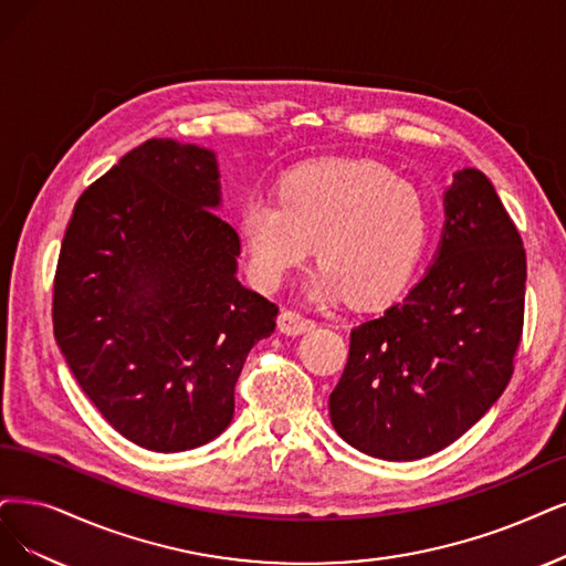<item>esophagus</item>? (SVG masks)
<instances>
[{
  "mask_svg": "<svg viewBox=\"0 0 566 566\" xmlns=\"http://www.w3.org/2000/svg\"><path fill=\"white\" fill-rule=\"evenodd\" d=\"M277 326L282 333H286V336H301V333L315 328L317 322L301 315V312H296V310H282Z\"/></svg>",
  "mask_w": 566,
  "mask_h": 566,
  "instance_id": "esophagus-1",
  "label": "esophagus"
}]
</instances>
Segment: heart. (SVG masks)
Returning a JSON list of instances; mask_svg holds the SVG:
<instances>
[{"label":"heart","mask_w":566,"mask_h":566,"mask_svg":"<svg viewBox=\"0 0 566 566\" xmlns=\"http://www.w3.org/2000/svg\"><path fill=\"white\" fill-rule=\"evenodd\" d=\"M238 230L261 289H277L315 247L322 268L310 294L375 307L412 280L431 235V207L420 188L380 163L326 158L289 170L277 202L249 198Z\"/></svg>","instance_id":"1"}]
</instances>
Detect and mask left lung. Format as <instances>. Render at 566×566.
I'll use <instances>...</instances> for the list:
<instances>
[{"mask_svg":"<svg viewBox=\"0 0 566 566\" xmlns=\"http://www.w3.org/2000/svg\"><path fill=\"white\" fill-rule=\"evenodd\" d=\"M433 265L410 294L349 333L328 396L343 441L387 462L454 443L504 394L525 322L527 256L492 181L473 167L446 191Z\"/></svg>","mask_w":566,"mask_h":566,"instance_id":"8db88e82","label":"left lung"}]
</instances>
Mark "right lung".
I'll return each mask as SVG.
<instances>
[{
    "mask_svg": "<svg viewBox=\"0 0 566 566\" xmlns=\"http://www.w3.org/2000/svg\"><path fill=\"white\" fill-rule=\"evenodd\" d=\"M219 202L212 151L146 139L81 193L60 247L62 357L104 420L154 452L217 438L249 349L275 331L280 307L235 277Z\"/></svg>",
    "mask_w": 566,
    "mask_h": 566,
    "instance_id": "obj_1",
    "label": "right lung"
}]
</instances>
